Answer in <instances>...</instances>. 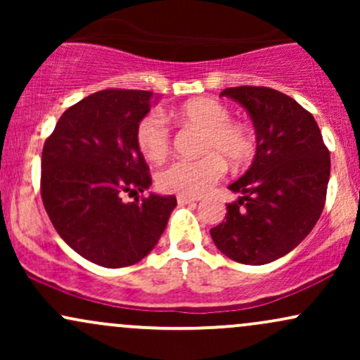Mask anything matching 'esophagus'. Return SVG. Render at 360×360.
<instances>
[{"label": "esophagus", "instance_id": "34e87169", "mask_svg": "<svg viewBox=\"0 0 360 360\" xmlns=\"http://www.w3.org/2000/svg\"><path fill=\"white\" fill-rule=\"evenodd\" d=\"M196 201H200V198H194V196H184V194H179V196H177V203H179V205L196 203Z\"/></svg>", "mask_w": 360, "mask_h": 360}]
</instances>
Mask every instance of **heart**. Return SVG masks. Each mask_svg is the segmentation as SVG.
<instances>
[{"instance_id":"obj_1","label":"heart","mask_w":360,"mask_h":360,"mask_svg":"<svg viewBox=\"0 0 360 360\" xmlns=\"http://www.w3.org/2000/svg\"><path fill=\"white\" fill-rule=\"evenodd\" d=\"M181 122L203 128L198 159H177L160 169L157 186L160 191L200 196L225 176L226 162L233 169L243 167L254 157V139L245 127L230 122V111L220 101L194 98L174 111ZM135 140L146 159L159 162L171 148V130L166 120L147 113L139 122Z\"/></svg>"}]
</instances>
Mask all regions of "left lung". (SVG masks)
I'll use <instances>...</instances> for the list:
<instances>
[{"mask_svg":"<svg viewBox=\"0 0 360 360\" xmlns=\"http://www.w3.org/2000/svg\"><path fill=\"white\" fill-rule=\"evenodd\" d=\"M221 96L240 103L254 123L257 152L229 188L240 193L225 220L210 230L235 262L262 266L291 252L323 212L330 152L315 118L300 103L266 86H237Z\"/></svg>","mask_w":360,"mask_h":360,"instance_id":"8db88e82","label":"left lung"}]
</instances>
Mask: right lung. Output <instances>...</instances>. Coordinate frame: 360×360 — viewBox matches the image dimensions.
<instances>
[{
  "label": "right lung",
  "mask_w": 360,
  "mask_h": 360,
  "mask_svg": "<svg viewBox=\"0 0 360 360\" xmlns=\"http://www.w3.org/2000/svg\"><path fill=\"white\" fill-rule=\"evenodd\" d=\"M150 91L103 89L62 113L44 143L40 194L53 229L103 267L137 264L166 230L176 196L143 193L152 177L135 140Z\"/></svg>",
  "instance_id": "right-lung-1"
}]
</instances>
